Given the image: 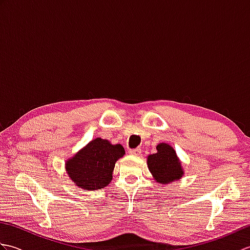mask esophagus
<instances>
[{"instance_id": "34e87169", "label": "esophagus", "mask_w": 250, "mask_h": 250, "mask_svg": "<svg viewBox=\"0 0 250 250\" xmlns=\"http://www.w3.org/2000/svg\"><path fill=\"white\" fill-rule=\"evenodd\" d=\"M141 149L140 148H135V149H130L129 150V153L132 156H140L141 155Z\"/></svg>"}]
</instances>
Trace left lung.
Masks as SVG:
<instances>
[{
	"label": "left lung",
	"instance_id": "left-lung-1",
	"mask_svg": "<svg viewBox=\"0 0 250 250\" xmlns=\"http://www.w3.org/2000/svg\"><path fill=\"white\" fill-rule=\"evenodd\" d=\"M157 152L148 157V167L158 183L166 185L183 176V168L176 152L166 143L157 146Z\"/></svg>",
	"mask_w": 250,
	"mask_h": 250
}]
</instances>
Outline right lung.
Listing matches in <instances>:
<instances>
[{
  "label": "right lung",
  "instance_id": "add662e5",
  "mask_svg": "<svg viewBox=\"0 0 250 250\" xmlns=\"http://www.w3.org/2000/svg\"><path fill=\"white\" fill-rule=\"evenodd\" d=\"M124 155L125 148L120 144L111 145L108 141L99 137L67 161V173L78 187L87 190L102 189L110 183L115 163Z\"/></svg>",
  "mask_w": 250,
  "mask_h": 250
}]
</instances>
